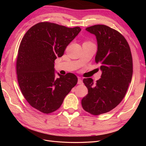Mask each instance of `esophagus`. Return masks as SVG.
Here are the masks:
<instances>
[{"mask_svg":"<svg viewBox=\"0 0 146 146\" xmlns=\"http://www.w3.org/2000/svg\"><path fill=\"white\" fill-rule=\"evenodd\" d=\"M83 83V81L82 79L80 78H78V84H79V85H82Z\"/></svg>","mask_w":146,"mask_h":146,"instance_id":"34e87169","label":"esophagus"}]
</instances>
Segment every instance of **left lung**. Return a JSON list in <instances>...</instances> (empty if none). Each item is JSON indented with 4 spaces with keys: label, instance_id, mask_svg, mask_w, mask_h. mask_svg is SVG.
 I'll list each match as a JSON object with an SVG mask.
<instances>
[{
    "label": "left lung",
    "instance_id": "left-lung-1",
    "mask_svg": "<svg viewBox=\"0 0 146 146\" xmlns=\"http://www.w3.org/2000/svg\"><path fill=\"white\" fill-rule=\"evenodd\" d=\"M86 30L96 36L95 61L102 73L96 83L91 78L83 80L88 93L82 105L86 111L98 116L111 111L125 97L133 74V60L129 43L118 31L105 25Z\"/></svg>",
    "mask_w": 146,
    "mask_h": 146
}]
</instances>
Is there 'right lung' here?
Returning <instances> with one entry per match:
<instances>
[{"label": "right lung", "mask_w": 146, "mask_h": 146, "mask_svg": "<svg viewBox=\"0 0 146 146\" xmlns=\"http://www.w3.org/2000/svg\"><path fill=\"white\" fill-rule=\"evenodd\" d=\"M80 30L79 27L41 22L29 29L22 39L16 61L17 81L27 102L41 113L58 110L77 83L72 73L58 74L60 77L56 78L54 63Z\"/></svg>", "instance_id": "1"}]
</instances>
